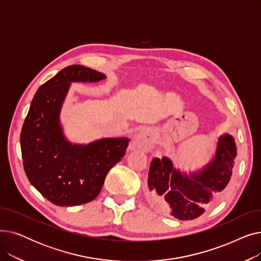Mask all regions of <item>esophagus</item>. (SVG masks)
Here are the masks:
<instances>
[{
    "mask_svg": "<svg viewBox=\"0 0 261 261\" xmlns=\"http://www.w3.org/2000/svg\"><path fill=\"white\" fill-rule=\"evenodd\" d=\"M153 143V132L143 129L133 135L131 143L129 145L130 150H140V151H147L152 146Z\"/></svg>",
    "mask_w": 261,
    "mask_h": 261,
    "instance_id": "esophagus-1",
    "label": "esophagus"
}]
</instances>
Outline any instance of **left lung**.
<instances>
[{
    "instance_id": "1",
    "label": "left lung",
    "mask_w": 261,
    "mask_h": 261,
    "mask_svg": "<svg viewBox=\"0 0 261 261\" xmlns=\"http://www.w3.org/2000/svg\"><path fill=\"white\" fill-rule=\"evenodd\" d=\"M235 140L219 135L207 163L188 173L173 166L166 155L150 163L148 197L156 206L179 220H194L220 198L229 182L237 156Z\"/></svg>"
}]
</instances>
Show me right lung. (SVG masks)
I'll return each instance as SVG.
<instances>
[{
	"label": "right lung",
	"instance_id": "right-lung-1",
	"mask_svg": "<svg viewBox=\"0 0 261 261\" xmlns=\"http://www.w3.org/2000/svg\"><path fill=\"white\" fill-rule=\"evenodd\" d=\"M106 75L82 65L61 70L34 96L20 136L25 173L31 184L58 206L93 201L106 176L125 155L128 138L73 144L64 134L60 113L72 82L94 84Z\"/></svg>",
	"mask_w": 261,
	"mask_h": 261
}]
</instances>
